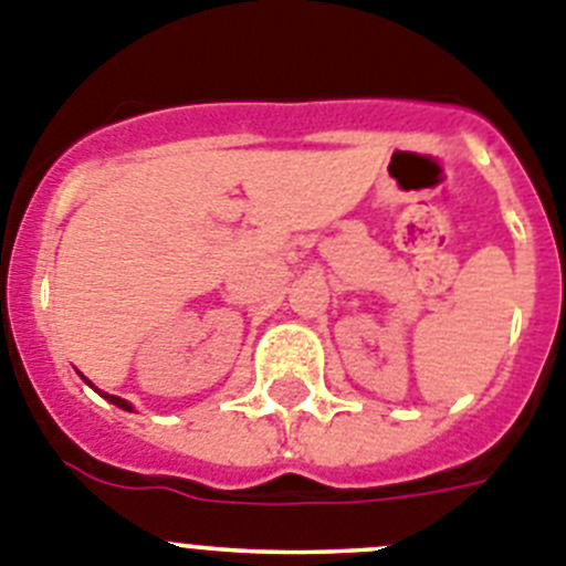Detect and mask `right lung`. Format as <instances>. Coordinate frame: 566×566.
Instances as JSON below:
<instances>
[{
    "instance_id": "add662e5",
    "label": "right lung",
    "mask_w": 566,
    "mask_h": 566,
    "mask_svg": "<svg viewBox=\"0 0 566 566\" xmlns=\"http://www.w3.org/2000/svg\"><path fill=\"white\" fill-rule=\"evenodd\" d=\"M101 395H104V391H101ZM104 397H106V400H109V403L118 406V409H132V406L126 403V400H120V397H115V395H104Z\"/></svg>"
}]
</instances>
